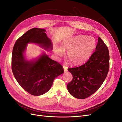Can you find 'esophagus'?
<instances>
[{
    "label": "esophagus",
    "mask_w": 122,
    "mask_h": 122,
    "mask_svg": "<svg viewBox=\"0 0 122 122\" xmlns=\"http://www.w3.org/2000/svg\"><path fill=\"white\" fill-rule=\"evenodd\" d=\"M62 67H63L65 72H67L68 71V67H67V66H66L65 65H63L62 66Z\"/></svg>",
    "instance_id": "1"
}]
</instances>
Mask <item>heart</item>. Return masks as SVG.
Masks as SVG:
<instances>
[{
	"label": "heart",
	"mask_w": 122,
	"mask_h": 122,
	"mask_svg": "<svg viewBox=\"0 0 122 122\" xmlns=\"http://www.w3.org/2000/svg\"><path fill=\"white\" fill-rule=\"evenodd\" d=\"M96 40L92 36H77L65 42L61 47L55 48V52L61 57L64 51H68L67 56L74 64H82L86 61L93 53L96 47Z\"/></svg>",
	"instance_id": "1"
}]
</instances>
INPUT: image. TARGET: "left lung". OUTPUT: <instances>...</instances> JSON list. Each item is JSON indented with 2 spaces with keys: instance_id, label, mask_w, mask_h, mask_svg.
<instances>
[{
  "instance_id": "left-lung-1",
  "label": "left lung",
  "mask_w": 122,
  "mask_h": 122,
  "mask_svg": "<svg viewBox=\"0 0 122 122\" xmlns=\"http://www.w3.org/2000/svg\"><path fill=\"white\" fill-rule=\"evenodd\" d=\"M109 68L108 49L99 37L95 52L84 64L68 70L73 79L67 85V89L72 96L84 99L95 93L101 86Z\"/></svg>"
}]
</instances>
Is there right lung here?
<instances>
[{"instance_id":"add662e5","label":"right lung","mask_w":122,"mask_h":122,"mask_svg":"<svg viewBox=\"0 0 122 122\" xmlns=\"http://www.w3.org/2000/svg\"><path fill=\"white\" fill-rule=\"evenodd\" d=\"M44 29L33 28L18 39L12 55V69L15 78L23 89L34 96L43 95L48 91L55 78L64 72L58 62L43 53L37 59L27 61L24 56L27 44L36 43L46 50H52L51 40Z\"/></svg>"}]
</instances>
